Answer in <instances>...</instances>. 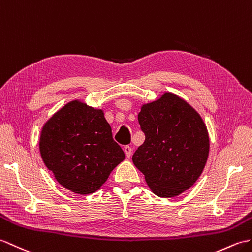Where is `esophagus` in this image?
I'll list each match as a JSON object with an SVG mask.
<instances>
[{
    "label": "esophagus",
    "instance_id": "34e87169",
    "mask_svg": "<svg viewBox=\"0 0 252 252\" xmlns=\"http://www.w3.org/2000/svg\"><path fill=\"white\" fill-rule=\"evenodd\" d=\"M124 150H125L126 157V158H131V156H132V148L130 147V146H126V147L124 148Z\"/></svg>",
    "mask_w": 252,
    "mask_h": 252
}]
</instances>
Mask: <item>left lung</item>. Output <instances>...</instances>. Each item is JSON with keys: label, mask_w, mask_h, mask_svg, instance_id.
<instances>
[{"label": "left lung", "mask_w": 252, "mask_h": 252, "mask_svg": "<svg viewBox=\"0 0 252 252\" xmlns=\"http://www.w3.org/2000/svg\"><path fill=\"white\" fill-rule=\"evenodd\" d=\"M145 142L132 160L156 195L173 197L194 185L209 154L202 117L185 99L165 92L138 114Z\"/></svg>", "instance_id": "1"}]
</instances>
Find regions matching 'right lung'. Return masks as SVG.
Returning a JSON list of instances; mask_svg holds the SVG:
<instances>
[{"instance_id":"add662e5","label":"right lung","mask_w":252,"mask_h":252,"mask_svg":"<svg viewBox=\"0 0 252 252\" xmlns=\"http://www.w3.org/2000/svg\"><path fill=\"white\" fill-rule=\"evenodd\" d=\"M39 151L58 183L83 195L101 188L125 160L103 110L78 99L67 103L44 125Z\"/></svg>"}]
</instances>
